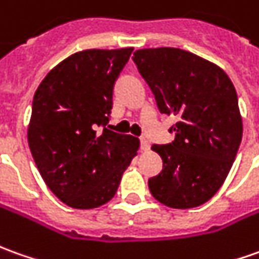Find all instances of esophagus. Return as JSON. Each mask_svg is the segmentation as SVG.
Here are the masks:
<instances>
[{"label": "esophagus", "mask_w": 259, "mask_h": 259, "mask_svg": "<svg viewBox=\"0 0 259 259\" xmlns=\"http://www.w3.org/2000/svg\"><path fill=\"white\" fill-rule=\"evenodd\" d=\"M142 150L143 152H147V150H150V143H149V140L147 139H142Z\"/></svg>", "instance_id": "34e87169"}]
</instances>
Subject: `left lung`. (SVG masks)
<instances>
[{
  "label": "left lung",
  "instance_id": "8db88e82",
  "mask_svg": "<svg viewBox=\"0 0 259 259\" xmlns=\"http://www.w3.org/2000/svg\"><path fill=\"white\" fill-rule=\"evenodd\" d=\"M133 61L161 113L177 123L173 143L154 144L163 170L149 180L152 196L170 208H194L217 193L231 170L242 117L231 79L215 63L179 48L139 49Z\"/></svg>",
  "mask_w": 259,
  "mask_h": 259
}]
</instances>
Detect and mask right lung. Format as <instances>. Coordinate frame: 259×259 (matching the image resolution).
<instances>
[{
  "label": "right lung",
  "instance_id": "1",
  "mask_svg": "<svg viewBox=\"0 0 259 259\" xmlns=\"http://www.w3.org/2000/svg\"><path fill=\"white\" fill-rule=\"evenodd\" d=\"M132 52H76L58 63L35 92L28 144L45 184L72 208H96L112 200L140 147L137 137L105 127L115 80Z\"/></svg>",
  "mask_w": 259,
  "mask_h": 259
}]
</instances>
